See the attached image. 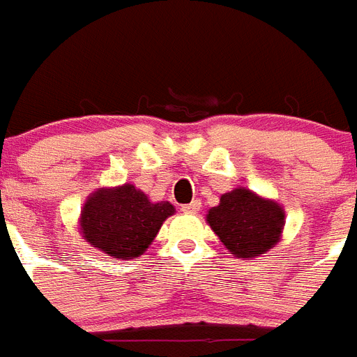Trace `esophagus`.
I'll use <instances>...</instances> for the list:
<instances>
[{"label": "esophagus", "mask_w": 357, "mask_h": 357, "mask_svg": "<svg viewBox=\"0 0 357 357\" xmlns=\"http://www.w3.org/2000/svg\"><path fill=\"white\" fill-rule=\"evenodd\" d=\"M200 207H202L200 200H192L190 204H185V206H181V211L190 213V215H192V213L200 211Z\"/></svg>", "instance_id": "obj_1"}]
</instances>
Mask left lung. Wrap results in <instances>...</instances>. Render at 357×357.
<instances>
[{
	"label": "left lung",
	"mask_w": 357,
	"mask_h": 357,
	"mask_svg": "<svg viewBox=\"0 0 357 357\" xmlns=\"http://www.w3.org/2000/svg\"><path fill=\"white\" fill-rule=\"evenodd\" d=\"M206 218L237 259H252L280 243L285 211L274 200L237 187L220 196V204L211 207Z\"/></svg>",
	"instance_id": "left-lung-1"
}]
</instances>
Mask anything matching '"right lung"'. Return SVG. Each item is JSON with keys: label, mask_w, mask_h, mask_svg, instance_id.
Listing matches in <instances>:
<instances>
[{"label": "right lung", "mask_w": 357, "mask_h": 357, "mask_svg": "<svg viewBox=\"0 0 357 357\" xmlns=\"http://www.w3.org/2000/svg\"><path fill=\"white\" fill-rule=\"evenodd\" d=\"M174 211L170 202L153 204L131 183L98 189L81 209V234L86 243L105 254L135 259L148 250Z\"/></svg>", "instance_id": "right-lung-1"}]
</instances>
